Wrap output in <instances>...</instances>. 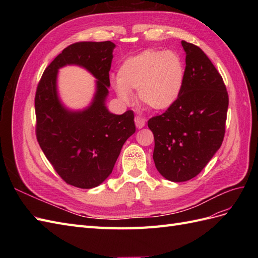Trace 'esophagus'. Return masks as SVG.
Segmentation results:
<instances>
[{"label": "esophagus", "instance_id": "1", "mask_svg": "<svg viewBox=\"0 0 258 258\" xmlns=\"http://www.w3.org/2000/svg\"><path fill=\"white\" fill-rule=\"evenodd\" d=\"M135 122H136V126H137L138 129H141L145 126V119L142 118V117L137 116L135 118Z\"/></svg>", "mask_w": 258, "mask_h": 258}]
</instances>
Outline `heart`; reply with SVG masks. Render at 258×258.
<instances>
[{
  "label": "heart",
  "mask_w": 258,
  "mask_h": 258,
  "mask_svg": "<svg viewBox=\"0 0 258 258\" xmlns=\"http://www.w3.org/2000/svg\"><path fill=\"white\" fill-rule=\"evenodd\" d=\"M184 82L185 66L177 52L146 49L122 62L113 86L122 102H131V92L138 91L142 104L166 111L177 102Z\"/></svg>",
  "instance_id": "heart-1"
}]
</instances>
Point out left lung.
<instances>
[{"label": "left lung", "instance_id": "8db88e82", "mask_svg": "<svg viewBox=\"0 0 258 258\" xmlns=\"http://www.w3.org/2000/svg\"><path fill=\"white\" fill-rule=\"evenodd\" d=\"M186 52L185 82L177 102L148 120L154 135L153 159L169 181L198 175L221 147L228 93L221 74L198 46L182 41Z\"/></svg>", "mask_w": 258, "mask_h": 258}]
</instances>
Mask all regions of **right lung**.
Here are the masks:
<instances>
[{
	"label": "right lung",
	"instance_id": "add662e5",
	"mask_svg": "<svg viewBox=\"0 0 258 258\" xmlns=\"http://www.w3.org/2000/svg\"><path fill=\"white\" fill-rule=\"evenodd\" d=\"M114 48L110 41L70 45L45 69L37 85V142L60 177L79 188L103 183L122 145L136 132L134 112L116 115L105 106ZM70 64L86 68L97 80L93 102L83 111L68 110L57 96V70Z\"/></svg>",
	"mask_w": 258,
	"mask_h": 258
}]
</instances>
